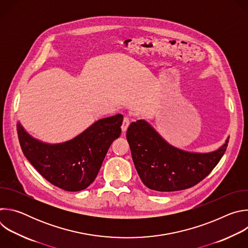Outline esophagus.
I'll return each mask as SVG.
<instances>
[{
	"instance_id": "esophagus-1",
	"label": "esophagus",
	"mask_w": 248,
	"mask_h": 248,
	"mask_svg": "<svg viewBox=\"0 0 248 248\" xmlns=\"http://www.w3.org/2000/svg\"><path fill=\"white\" fill-rule=\"evenodd\" d=\"M129 124H130V119L128 117H124V121H123V124H122V130L126 131Z\"/></svg>"
}]
</instances>
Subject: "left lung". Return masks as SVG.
Returning a JSON list of instances; mask_svg holds the SVG:
<instances>
[{
    "instance_id": "left-lung-1",
    "label": "left lung",
    "mask_w": 248,
    "mask_h": 248,
    "mask_svg": "<svg viewBox=\"0 0 248 248\" xmlns=\"http://www.w3.org/2000/svg\"><path fill=\"white\" fill-rule=\"evenodd\" d=\"M126 139L139 178L150 189L160 192L190 188L203 181L226 152L229 139L218 150L190 153L175 148L145 121L133 122Z\"/></svg>"
}]
</instances>
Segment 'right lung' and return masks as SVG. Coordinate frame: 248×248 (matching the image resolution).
Listing matches in <instances>:
<instances>
[{
	"label": "right lung",
	"mask_w": 248,
	"mask_h": 248,
	"mask_svg": "<svg viewBox=\"0 0 248 248\" xmlns=\"http://www.w3.org/2000/svg\"><path fill=\"white\" fill-rule=\"evenodd\" d=\"M123 115L94 123L81 134L62 144L50 145L32 138L17 124L21 150L49 183L66 191H79L96 179L113 141L121 135Z\"/></svg>",
	"instance_id": "1"
}]
</instances>
